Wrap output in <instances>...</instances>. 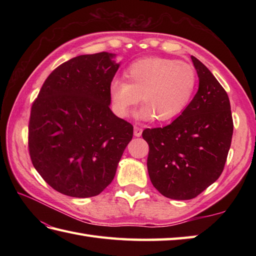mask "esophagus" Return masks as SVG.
Wrapping results in <instances>:
<instances>
[{
    "label": "esophagus",
    "instance_id": "obj_1",
    "mask_svg": "<svg viewBox=\"0 0 256 256\" xmlns=\"http://www.w3.org/2000/svg\"><path fill=\"white\" fill-rule=\"evenodd\" d=\"M142 132H143L142 128H138V126H134V136L140 138V135H142Z\"/></svg>",
    "mask_w": 256,
    "mask_h": 256
}]
</instances>
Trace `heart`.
Here are the masks:
<instances>
[{"label": "heart", "mask_w": 256, "mask_h": 256, "mask_svg": "<svg viewBox=\"0 0 256 256\" xmlns=\"http://www.w3.org/2000/svg\"><path fill=\"white\" fill-rule=\"evenodd\" d=\"M126 80L114 79L108 86L118 116L125 118L140 101L136 116L142 121L166 122L176 118L189 104L197 86V74L189 64L162 57L133 62Z\"/></svg>", "instance_id": "1"}]
</instances>
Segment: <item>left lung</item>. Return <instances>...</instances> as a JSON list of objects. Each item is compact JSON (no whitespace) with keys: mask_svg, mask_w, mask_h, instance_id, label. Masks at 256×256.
Masks as SVG:
<instances>
[{"mask_svg":"<svg viewBox=\"0 0 256 256\" xmlns=\"http://www.w3.org/2000/svg\"><path fill=\"white\" fill-rule=\"evenodd\" d=\"M199 88L175 121L146 128L150 182L167 198L189 200L221 175L229 153L233 121L229 96L204 64L192 56Z\"/></svg>","mask_w":256,"mask_h":256,"instance_id":"1","label":"left lung"}]
</instances>
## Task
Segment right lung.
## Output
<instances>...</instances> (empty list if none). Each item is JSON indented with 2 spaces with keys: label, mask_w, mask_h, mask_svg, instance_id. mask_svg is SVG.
Instances as JSON below:
<instances>
[{
  "label": "right lung",
  "mask_w": 256,
  "mask_h": 256,
  "mask_svg": "<svg viewBox=\"0 0 256 256\" xmlns=\"http://www.w3.org/2000/svg\"><path fill=\"white\" fill-rule=\"evenodd\" d=\"M116 56L103 52L64 62L32 103V162L50 187L69 197L102 192L133 138L132 125L110 108L108 86L120 67Z\"/></svg>",
  "instance_id": "right-lung-1"
}]
</instances>
